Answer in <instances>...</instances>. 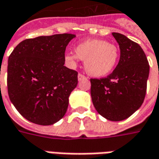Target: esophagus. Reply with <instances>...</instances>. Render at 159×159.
I'll list each match as a JSON object with an SVG mask.
<instances>
[{"mask_svg":"<svg viewBox=\"0 0 159 159\" xmlns=\"http://www.w3.org/2000/svg\"><path fill=\"white\" fill-rule=\"evenodd\" d=\"M86 77L84 76V75H81V74H79L78 75V80H83V79H85Z\"/></svg>","mask_w":159,"mask_h":159,"instance_id":"obj_1","label":"esophagus"}]
</instances>
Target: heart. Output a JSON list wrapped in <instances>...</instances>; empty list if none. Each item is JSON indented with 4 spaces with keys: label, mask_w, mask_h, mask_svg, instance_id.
Wrapping results in <instances>:
<instances>
[{
    "label": "heart",
    "mask_w": 159,
    "mask_h": 159,
    "mask_svg": "<svg viewBox=\"0 0 159 159\" xmlns=\"http://www.w3.org/2000/svg\"><path fill=\"white\" fill-rule=\"evenodd\" d=\"M75 54L68 53L65 61L72 67L79 59L84 61V68L88 75L101 78L109 75L116 67L119 60V49L116 46L103 40H87L75 47Z\"/></svg>",
    "instance_id": "b5f03b06"
}]
</instances>
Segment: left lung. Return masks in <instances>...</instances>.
Returning <instances> with one entry per match:
<instances>
[{
	"instance_id": "1",
	"label": "left lung",
	"mask_w": 159,
	"mask_h": 159,
	"mask_svg": "<svg viewBox=\"0 0 159 159\" xmlns=\"http://www.w3.org/2000/svg\"><path fill=\"white\" fill-rule=\"evenodd\" d=\"M120 49V57L107 78L91 79V96L97 113L110 121H122L143 103L149 75L146 54L137 43L122 34L112 33Z\"/></svg>"
}]
</instances>
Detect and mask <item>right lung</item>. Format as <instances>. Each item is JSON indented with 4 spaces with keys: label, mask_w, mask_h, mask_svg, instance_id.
Here are the masks:
<instances>
[{
    "label": "right lung",
    "mask_w": 159,
    "mask_h": 159,
    "mask_svg": "<svg viewBox=\"0 0 159 159\" xmlns=\"http://www.w3.org/2000/svg\"><path fill=\"white\" fill-rule=\"evenodd\" d=\"M75 34H59L27 39L8 58L9 98L30 122L51 125L65 115L78 73L64 66L65 50Z\"/></svg>",
    "instance_id": "add662e5"
}]
</instances>
